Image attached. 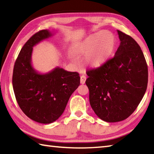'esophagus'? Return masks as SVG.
<instances>
[{
	"label": "esophagus",
	"instance_id": "1",
	"mask_svg": "<svg viewBox=\"0 0 154 154\" xmlns=\"http://www.w3.org/2000/svg\"><path fill=\"white\" fill-rule=\"evenodd\" d=\"M86 77L84 76V75H82V76H81L80 77V82L81 84H84L85 83V81H86Z\"/></svg>",
	"mask_w": 154,
	"mask_h": 154
}]
</instances>
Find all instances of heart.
Wrapping results in <instances>:
<instances>
[{
    "mask_svg": "<svg viewBox=\"0 0 154 154\" xmlns=\"http://www.w3.org/2000/svg\"><path fill=\"white\" fill-rule=\"evenodd\" d=\"M116 39L112 33L102 31L88 36L75 47L74 53L85 57L84 63L87 67L96 69L101 67L112 55Z\"/></svg>",
    "mask_w": 154,
    "mask_h": 154,
    "instance_id": "obj_1",
    "label": "heart"
}]
</instances>
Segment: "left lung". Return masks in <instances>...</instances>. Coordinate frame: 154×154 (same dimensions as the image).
Here are the masks:
<instances>
[{
    "label": "left lung",
    "mask_w": 154,
    "mask_h": 154,
    "mask_svg": "<svg viewBox=\"0 0 154 154\" xmlns=\"http://www.w3.org/2000/svg\"><path fill=\"white\" fill-rule=\"evenodd\" d=\"M120 45L115 56L87 72L90 105L101 119L118 122L136 109L146 91L147 65L140 45L117 30Z\"/></svg>",
    "instance_id": "left-lung-1"
}]
</instances>
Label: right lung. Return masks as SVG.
<instances>
[{"instance_id": "add662e5", "label": "right lung", "mask_w": 154, "mask_h": 154, "mask_svg": "<svg viewBox=\"0 0 154 154\" xmlns=\"http://www.w3.org/2000/svg\"><path fill=\"white\" fill-rule=\"evenodd\" d=\"M53 35L49 30H42L32 35L21 49L13 75V90L20 108L30 119L45 124L59 119L80 84L77 72L57 67L40 73L32 67L33 47Z\"/></svg>"}]
</instances>
